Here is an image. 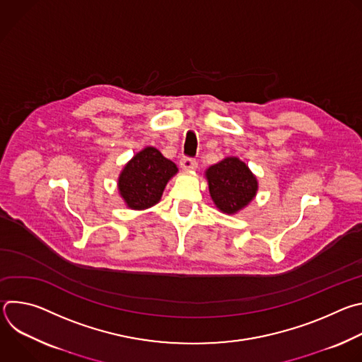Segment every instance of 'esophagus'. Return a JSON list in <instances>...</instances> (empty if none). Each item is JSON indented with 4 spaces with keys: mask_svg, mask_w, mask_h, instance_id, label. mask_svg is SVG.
<instances>
[{
    "mask_svg": "<svg viewBox=\"0 0 362 362\" xmlns=\"http://www.w3.org/2000/svg\"><path fill=\"white\" fill-rule=\"evenodd\" d=\"M180 166L182 169L185 170H193L197 168V162L193 159V158H189V156H185L180 159Z\"/></svg>",
    "mask_w": 362,
    "mask_h": 362,
    "instance_id": "34e87169",
    "label": "esophagus"
}]
</instances>
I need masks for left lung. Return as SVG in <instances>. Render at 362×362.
Segmentation results:
<instances>
[{"label":"left lung","mask_w":362,"mask_h":362,"mask_svg":"<svg viewBox=\"0 0 362 362\" xmlns=\"http://www.w3.org/2000/svg\"><path fill=\"white\" fill-rule=\"evenodd\" d=\"M209 192L223 214H236L253 199L257 190L256 177L236 158H228L206 172Z\"/></svg>","instance_id":"obj_1"}]
</instances>
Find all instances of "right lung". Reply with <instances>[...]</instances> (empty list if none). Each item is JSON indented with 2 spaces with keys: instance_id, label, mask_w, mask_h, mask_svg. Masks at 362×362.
Returning a JSON list of instances; mask_svg holds the SVG:
<instances>
[{
  "instance_id": "add662e5",
  "label": "right lung",
  "mask_w": 362,
  "mask_h": 362,
  "mask_svg": "<svg viewBox=\"0 0 362 362\" xmlns=\"http://www.w3.org/2000/svg\"><path fill=\"white\" fill-rule=\"evenodd\" d=\"M176 165L154 147H146L124 166L119 177V190L129 208L146 209L156 204Z\"/></svg>"
}]
</instances>
